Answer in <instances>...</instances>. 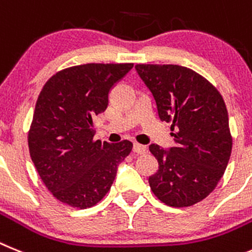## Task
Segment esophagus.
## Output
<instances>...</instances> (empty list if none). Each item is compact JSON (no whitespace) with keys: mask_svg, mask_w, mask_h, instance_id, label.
<instances>
[{"mask_svg":"<svg viewBox=\"0 0 252 252\" xmlns=\"http://www.w3.org/2000/svg\"><path fill=\"white\" fill-rule=\"evenodd\" d=\"M133 152L137 153V155H144V153L147 152V147L143 146V144L134 143L133 144Z\"/></svg>","mask_w":252,"mask_h":252,"instance_id":"obj_1","label":"esophagus"}]
</instances>
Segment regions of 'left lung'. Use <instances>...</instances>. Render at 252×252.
<instances>
[{"label":"left lung","instance_id":"8db88e82","mask_svg":"<svg viewBox=\"0 0 252 252\" xmlns=\"http://www.w3.org/2000/svg\"><path fill=\"white\" fill-rule=\"evenodd\" d=\"M156 101L158 117L171 122L174 147L152 143L158 170L148 183L153 194L175 208L207 198L224 174L232 151L228 113L218 90L192 69L176 64H137Z\"/></svg>","mask_w":252,"mask_h":252}]
</instances>
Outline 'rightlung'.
<instances>
[{
	"label": "right lung",
	"mask_w": 252,
	"mask_h": 252,
	"mask_svg": "<svg viewBox=\"0 0 252 252\" xmlns=\"http://www.w3.org/2000/svg\"><path fill=\"white\" fill-rule=\"evenodd\" d=\"M133 63H87L57 72L43 86L35 105L28 142L39 176L53 196L86 209L104 198L129 141H95L93 118L106 110L109 93Z\"/></svg>",
	"instance_id": "obj_1"
}]
</instances>
